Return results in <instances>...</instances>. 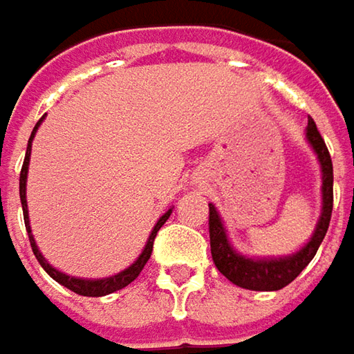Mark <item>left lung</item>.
Masks as SVG:
<instances>
[{
    "instance_id": "1",
    "label": "left lung",
    "mask_w": 354,
    "mask_h": 354,
    "mask_svg": "<svg viewBox=\"0 0 354 354\" xmlns=\"http://www.w3.org/2000/svg\"><path fill=\"white\" fill-rule=\"evenodd\" d=\"M307 138H309L311 147L315 148L321 168H323V212H321V218H319L313 238L309 239V243L301 252L291 255V257H283V259H257V261L245 259L243 255H238L232 250L216 207L207 204L209 206L207 227H209L212 259H214L216 268L220 269L223 277H227L238 287L252 289V291L283 289L285 285L291 283L301 271L309 266V261L315 257L317 250H319L321 241L329 230L330 214H333V162H330L327 145H325L321 132L317 131L315 120L311 116L307 122Z\"/></svg>"
}]
</instances>
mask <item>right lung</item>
<instances>
[{"instance_id": "1", "label": "right lung", "mask_w": 354, "mask_h": 354, "mask_svg": "<svg viewBox=\"0 0 354 354\" xmlns=\"http://www.w3.org/2000/svg\"><path fill=\"white\" fill-rule=\"evenodd\" d=\"M41 120L43 118H39V122L35 124V129L31 132V138H29V145H27V152H25V160L24 166H21V174H19V198H21V206H24V220H25V227H27V234H29V243H31V250H33V254L37 257V261L41 263V268L45 269L51 277H53L57 283L65 285L67 289L71 291H75V293H79V295H85V297H102V295H109V293H115L118 289H122V287H127L129 283H132L138 275H140V271L145 269L147 266V261L150 259V255H152V245H154V238H156V234H158V230H160L164 222L170 218V214H172V209H168L164 216H162L158 223L154 225V230H152V234H150V238L147 241V248H145V252L140 254V257L132 263L131 268L124 269V271H120V273H116L113 277H106V279H95V281H91V279H77V277H69V275H65V273H59L57 269L51 268L47 261H45V257L39 254L37 245H35V239L31 236V227H29V218H27V200H25V180H27V166H29V154H31V140H33V136H35V131H37V127L41 124Z\"/></svg>"}]
</instances>
